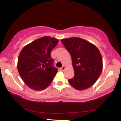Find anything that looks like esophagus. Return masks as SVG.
<instances>
[{
    "mask_svg": "<svg viewBox=\"0 0 121 121\" xmlns=\"http://www.w3.org/2000/svg\"><path fill=\"white\" fill-rule=\"evenodd\" d=\"M65 65H63V66H62L60 68V70H61V71H64V70H65Z\"/></svg>",
    "mask_w": 121,
    "mask_h": 121,
    "instance_id": "obj_1",
    "label": "esophagus"
}]
</instances>
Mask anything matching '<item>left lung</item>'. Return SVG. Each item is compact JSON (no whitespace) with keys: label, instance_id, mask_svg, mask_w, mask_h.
Here are the masks:
<instances>
[{"label":"left lung","instance_id":"1","mask_svg":"<svg viewBox=\"0 0 121 121\" xmlns=\"http://www.w3.org/2000/svg\"><path fill=\"white\" fill-rule=\"evenodd\" d=\"M61 42L71 56L74 76L68 80L78 91L91 87L102 71L101 53L94 44L80 37L64 39Z\"/></svg>","mask_w":121,"mask_h":121}]
</instances>
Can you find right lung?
Wrapping results in <instances>:
<instances>
[{"instance_id": "right-lung-1", "label": "right lung", "mask_w": 121, "mask_h": 121, "mask_svg": "<svg viewBox=\"0 0 121 121\" xmlns=\"http://www.w3.org/2000/svg\"><path fill=\"white\" fill-rule=\"evenodd\" d=\"M59 40L44 36L35 40L22 49L17 61V70L21 78L29 87L42 91L51 84L58 69L53 66L52 50Z\"/></svg>"}]
</instances>
